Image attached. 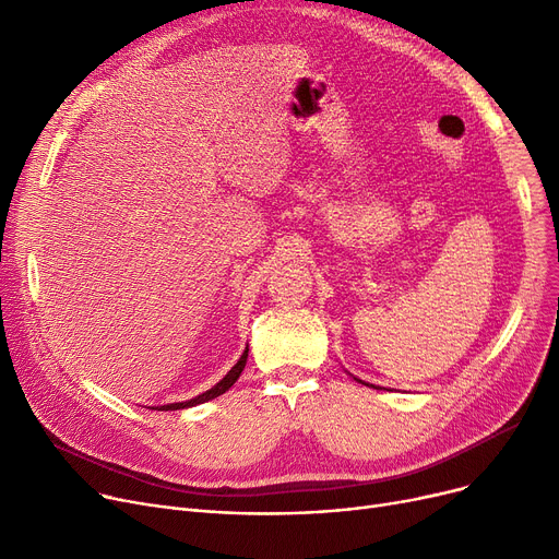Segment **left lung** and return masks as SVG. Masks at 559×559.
Segmentation results:
<instances>
[{"label":"left lung","instance_id":"obj_1","mask_svg":"<svg viewBox=\"0 0 559 559\" xmlns=\"http://www.w3.org/2000/svg\"><path fill=\"white\" fill-rule=\"evenodd\" d=\"M356 380H358V378H356ZM358 383H362V380H358ZM362 385H367V383H362ZM376 390H378V388H376Z\"/></svg>","mask_w":559,"mask_h":559}]
</instances>
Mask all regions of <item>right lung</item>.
<instances>
[{
    "label": "right lung",
    "instance_id": "add662e5",
    "mask_svg": "<svg viewBox=\"0 0 559 559\" xmlns=\"http://www.w3.org/2000/svg\"><path fill=\"white\" fill-rule=\"evenodd\" d=\"M247 356H249V346L245 348V354L240 356V360L235 362V367L219 380V383L215 385V388H211L209 392H203V394H199V396H194V399H190V401H183V403H169V405H160L158 409H183V407H192V405H199V403H205V401H213V399H217L219 394H224V392H228L230 390V385L235 383V380L240 378V373H242V369H245V365H247Z\"/></svg>",
    "mask_w": 559,
    "mask_h": 559
}]
</instances>
